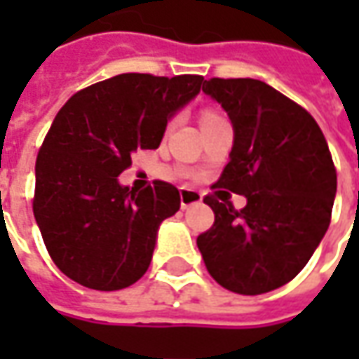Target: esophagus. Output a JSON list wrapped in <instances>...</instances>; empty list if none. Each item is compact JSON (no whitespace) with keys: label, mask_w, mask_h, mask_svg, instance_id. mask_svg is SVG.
<instances>
[{"label":"esophagus","mask_w":359,"mask_h":359,"mask_svg":"<svg viewBox=\"0 0 359 359\" xmlns=\"http://www.w3.org/2000/svg\"><path fill=\"white\" fill-rule=\"evenodd\" d=\"M201 200H203V196H201L200 191H196V189H182V191H180L182 210H187V208H191V205H196V203H201Z\"/></svg>","instance_id":"obj_1"}]
</instances>
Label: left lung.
<instances>
[{"label": "left lung", "instance_id": "8db88e82", "mask_svg": "<svg viewBox=\"0 0 359 359\" xmlns=\"http://www.w3.org/2000/svg\"><path fill=\"white\" fill-rule=\"evenodd\" d=\"M203 93L224 107L233 128L215 187L248 203L238 212L228 198L208 196L215 222L198 248L222 287L266 294L296 278L327 231L338 187L330 147L304 107L259 79L214 77L203 81Z\"/></svg>", "mask_w": 359, "mask_h": 359}]
</instances>
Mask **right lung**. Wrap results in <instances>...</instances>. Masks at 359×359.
Here are the masks:
<instances>
[{
    "label": "right lung",
    "instance_id": "add662e5",
    "mask_svg": "<svg viewBox=\"0 0 359 359\" xmlns=\"http://www.w3.org/2000/svg\"><path fill=\"white\" fill-rule=\"evenodd\" d=\"M203 77L121 74L77 91L53 119L35 161L34 215L53 264L90 290L114 292L144 276L177 187L142 191L119 173L137 149H156L168 121Z\"/></svg>",
    "mask_w": 359,
    "mask_h": 359
}]
</instances>
